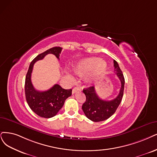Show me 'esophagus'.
Wrapping results in <instances>:
<instances>
[{
	"label": "esophagus",
	"mask_w": 157,
	"mask_h": 157,
	"mask_svg": "<svg viewBox=\"0 0 157 157\" xmlns=\"http://www.w3.org/2000/svg\"><path fill=\"white\" fill-rule=\"evenodd\" d=\"M79 90H81V89L79 87H78V86H77V87H75L72 89V94H74L75 92L79 91Z\"/></svg>",
	"instance_id": "obj_1"
}]
</instances>
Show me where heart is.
<instances>
[{"mask_svg":"<svg viewBox=\"0 0 157 157\" xmlns=\"http://www.w3.org/2000/svg\"><path fill=\"white\" fill-rule=\"evenodd\" d=\"M107 68V63L99 58L91 57L85 58L75 63L74 71L78 74L85 75V79L88 83H92L100 78L103 73L105 72ZM68 76L71 79L74 78L72 75L67 72Z\"/></svg>","mask_w":157,"mask_h":157,"instance_id":"obj_1","label":"heart"}]
</instances>
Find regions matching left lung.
<instances>
[{"mask_svg": "<svg viewBox=\"0 0 157 157\" xmlns=\"http://www.w3.org/2000/svg\"><path fill=\"white\" fill-rule=\"evenodd\" d=\"M114 67L115 74L121 82V88L117 98L110 101L101 100L96 94L94 86H90L83 90L86 96V101L82 105L83 111L86 117L95 122L104 121L111 117L117 111L122 99L125 79L118 63L115 60Z\"/></svg>", "mask_w": 157, "mask_h": 157, "instance_id": "1", "label": "left lung"}]
</instances>
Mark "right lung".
I'll list each match as a JSON object with an SVG mask.
<instances>
[{
  "instance_id": "1",
  "label": "right lung",
  "mask_w": 157,
  "mask_h": 157,
  "mask_svg": "<svg viewBox=\"0 0 157 157\" xmlns=\"http://www.w3.org/2000/svg\"><path fill=\"white\" fill-rule=\"evenodd\" d=\"M62 48L53 47L39 54L31 62L25 79V96L26 101L32 111L40 117L50 118L56 116L63 106L66 99L72 95V89H64L58 85H54L49 90L38 91L32 83L31 75L35 63L41 60L48 54L56 56L59 59Z\"/></svg>"
}]
</instances>
